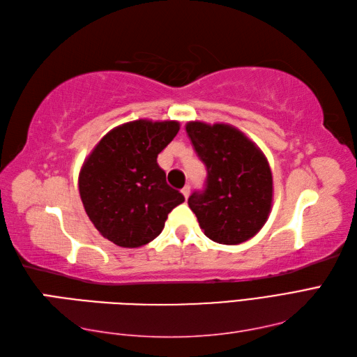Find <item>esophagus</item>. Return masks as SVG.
I'll return each mask as SVG.
<instances>
[{
	"mask_svg": "<svg viewBox=\"0 0 357 357\" xmlns=\"http://www.w3.org/2000/svg\"><path fill=\"white\" fill-rule=\"evenodd\" d=\"M181 194L185 195V198H188V197H189V194H190V188H189V185H186L183 189H181Z\"/></svg>",
	"mask_w": 357,
	"mask_h": 357,
	"instance_id": "obj_1",
	"label": "esophagus"
}]
</instances>
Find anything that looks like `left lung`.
<instances>
[{
	"label": "left lung",
	"mask_w": 357,
	"mask_h": 357,
	"mask_svg": "<svg viewBox=\"0 0 357 357\" xmlns=\"http://www.w3.org/2000/svg\"><path fill=\"white\" fill-rule=\"evenodd\" d=\"M198 158L206 165L203 190L188 204L213 242L238 245L264 227L273 206V174L265 154L229 124H186Z\"/></svg>",
	"instance_id": "obj_1"
}]
</instances>
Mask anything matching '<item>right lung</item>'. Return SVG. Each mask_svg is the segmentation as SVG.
Here are the masks:
<instances>
[{"label": "right lung", "instance_id": "1", "mask_svg": "<svg viewBox=\"0 0 357 357\" xmlns=\"http://www.w3.org/2000/svg\"><path fill=\"white\" fill-rule=\"evenodd\" d=\"M178 130L177 121H132L110 130L84 160L78 176L84 211L113 244H149L163 230L168 213L185 202L158 163V154Z\"/></svg>", "mask_w": 357, "mask_h": 357}]
</instances>
